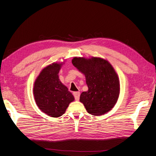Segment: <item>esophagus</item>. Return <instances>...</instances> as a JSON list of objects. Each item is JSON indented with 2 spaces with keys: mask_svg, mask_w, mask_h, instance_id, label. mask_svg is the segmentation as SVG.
I'll return each mask as SVG.
<instances>
[{
  "mask_svg": "<svg viewBox=\"0 0 156 156\" xmlns=\"http://www.w3.org/2000/svg\"><path fill=\"white\" fill-rule=\"evenodd\" d=\"M73 96L75 97V100L79 101V97H80V92H73Z\"/></svg>",
  "mask_w": 156,
  "mask_h": 156,
  "instance_id": "34e87169",
  "label": "esophagus"
}]
</instances>
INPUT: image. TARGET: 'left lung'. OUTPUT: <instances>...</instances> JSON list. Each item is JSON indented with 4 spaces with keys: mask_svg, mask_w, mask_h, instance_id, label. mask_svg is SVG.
Instances as JSON below:
<instances>
[{
    "mask_svg": "<svg viewBox=\"0 0 156 156\" xmlns=\"http://www.w3.org/2000/svg\"><path fill=\"white\" fill-rule=\"evenodd\" d=\"M72 62L84 75L88 90L80 96L89 114L100 116L115 107L120 94V81L112 66L100 57H74Z\"/></svg>",
    "mask_w": 156,
    "mask_h": 156,
    "instance_id": "8db88e82",
    "label": "left lung"
}]
</instances>
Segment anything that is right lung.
I'll return each mask as SVG.
<instances>
[{
  "instance_id": "obj_1",
  "label": "right lung",
  "mask_w": 156,
  "mask_h": 156,
  "mask_svg": "<svg viewBox=\"0 0 156 156\" xmlns=\"http://www.w3.org/2000/svg\"><path fill=\"white\" fill-rule=\"evenodd\" d=\"M64 62H53L42 69L36 79L33 94L40 109L51 117L64 115L69 104L74 101L72 94L60 81L59 71Z\"/></svg>"
}]
</instances>
